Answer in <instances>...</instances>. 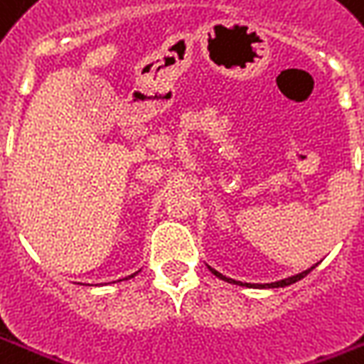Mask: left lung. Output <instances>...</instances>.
<instances>
[{
	"instance_id": "1",
	"label": "left lung",
	"mask_w": 364,
	"mask_h": 364,
	"mask_svg": "<svg viewBox=\"0 0 364 364\" xmlns=\"http://www.w3.org/2000/svg\"><path fill=\"white\" fill-rule=\"evenodd\" d=\"M314 268H315V266H311V268H309V270L301 272V274H296V276H291V278L279 279V282H272V284H264V286H260V284H256V286H254V284H242V282H236V279L226 278V276H223V274H220V272H217V270H215V268H210V266H208V270L213 272V274H215V276H217V278L225 279V282H228V284H236V286H246V288H284V286H289V284H296L297 279L306 278L307 274H309V272L314 270Z\"/></svg>"
}]
</instances>
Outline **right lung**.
<instances>
[{
    "label": "right lung",
    "mask_w": 364,
    "mask_h": 364,
    "mask_svg": "<svg viewBox=\"0 0 364 364\" xmlns=\"http://www.w3.org/2000/svg\"><path fill=\"white\" fill-rule=\"evenodd\" d=\"M136 274H138V272H136ZM136 274H132V276H128V278H124V279H129V278H134V276H136ZM122 282V279H120Z\"/></svg>",
    "instance_id": "add662e5"
}]
</instances>
